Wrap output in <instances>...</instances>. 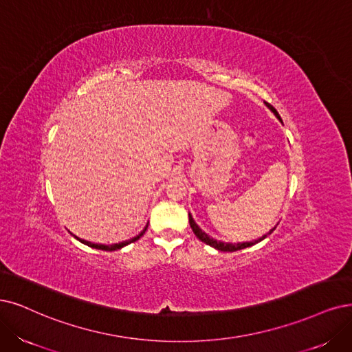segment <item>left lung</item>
Returning a JSON list of instances; mask_svg holds the SVG:
<instances>
[{"label": "left lung", "mask_w": 352, "mask_h": 352, "mask_svg": "<svg viewBox=\"0 0 352 352\" xmlns=\"http://www.w3.org/2000/svg\"><path fill=\"white\" fill-rule=\"evenodd\" d=\"M265 104H267V107H268L272 113H274V114L278 117V119L281 120V117L278 116L277 110H276L274 107H272L271 104H268V102H265ZM188 220H190V226H191V229H192V232H194V235H196L201 242H204V243H207V245H210V246H213V248H216V250H219V251H223V252H233V251H239V250H243V248H248V246H252V245L258 243L259 241H263V239L267 238V235H265V236L259 238V239H256V241L243 242V243H225V242H219V241L210 238L209 235H206V233L196 225V222H194L191 214H188ZM276 228H277V226H276ZM276 228H274V229H276ZM274 229H271L270 233H271L272 230H274Z\"/></svg>", "instance_id": "obj_1"}]
</instances>
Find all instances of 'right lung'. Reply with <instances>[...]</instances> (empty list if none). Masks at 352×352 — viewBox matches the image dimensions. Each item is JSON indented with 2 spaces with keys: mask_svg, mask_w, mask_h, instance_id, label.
<instances>
[{
  "mask_svg": "<svg viewBox=\"0 0 352 352\" xmlns=\"http://www.w3.org/2000/svg\"><path fill=\"white\" fill-rule=\"evenodd\" d=\"M146 229H148V226L143 229L138 236H135V238H132V239H129V241H124V242H120V243H114V245H100V243H91V242H88V241H84V239H78L80 242H82V243H85V245H88V246H91V248H96V250H101V251H116V250H120V248H123V246H126V245H129V243H132V242H135V241H138L143 233L146 232Z\"/></svg>",
  "mask_w": 352,
  "mask_h": 352,
  "instance_id": "1",
  "label": "right lung"
}]
</instances>
